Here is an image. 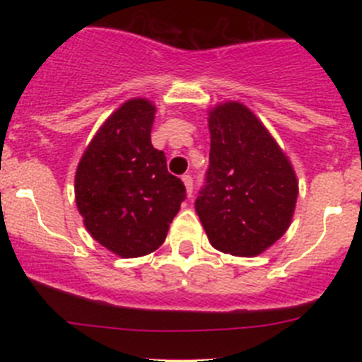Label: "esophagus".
<instances>
[{
  "label": "esophagus",
  "mask_w": 362,
  "mask_h": 362,
  "mask_svg": "<svg viewBox=\"0 0 362 362\" xmlns=\"http://www.w3.org/2000/svg\"><path fill=\"white\" fill-rule=\"evenodd\" d=\"M182 182H184L185 191H187V196H191L192 194V177H191V175H184V177H182Z\"/></svg>",
  "instance_id": "34e87169"
}]
</instances>
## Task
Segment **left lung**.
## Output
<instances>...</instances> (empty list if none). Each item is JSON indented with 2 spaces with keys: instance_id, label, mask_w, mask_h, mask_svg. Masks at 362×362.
Instances as JSON below:
<instances>
[{
  "instance_id": "obj_1",
  "label": "left lung",
  "mask_w": 362,
  "mask_h": 362,
  "mask_svg": "<svg viewBox=\"0 0 362 362\" xmlns=\"http://www.w3.org/2000/svg\"><path fill=\"white\" fill-rule=\"evenodd\" d=\"M210 168L196 214L211 247L255 257L293 222L298 178L264 124L240 101L208 110Z\"/></svg>"
}]
</instances>
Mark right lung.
Here are the masks:
<instances>
[{"instance_id":"add662e5","label":"right lung","mask_w":362,"mask_h":362,"mask_svg":"<svg viewBox=\"0 0 362 362\" xmlns=\"http://www.w3.org/2000/svg\"><path fill=\"white\" fill-rule=\"evenodd\" d=\"M154 119L151 100H127L101 124L76 166L75 202L83 226L124 259L158 250L185 199L164 152L152 147Z\"/></svg>"}]
</instances>
